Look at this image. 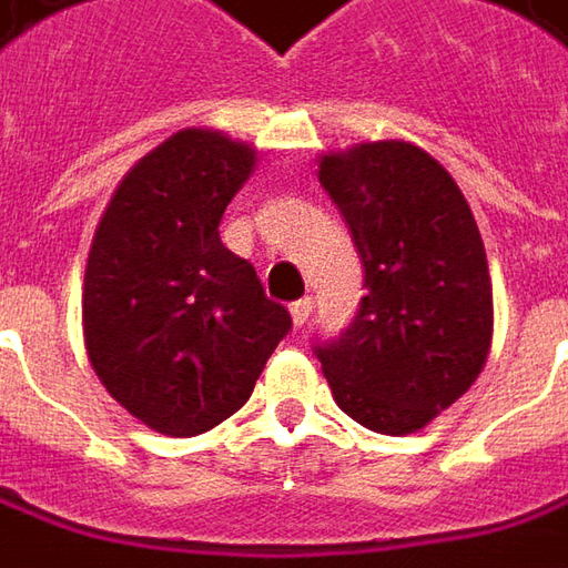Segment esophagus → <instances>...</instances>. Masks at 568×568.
<instances>
[{"label": "esophagus", "instance_id": "1", "mask_svg": "<svg viewBox=\"0 0 568 568\" xmlns=\"http://www.w3.org/2000/svg\"><path fill=\"white\" fill-rule=\"evenodd\" d=\"M288 311H292V320H295V326H304V323L311 320V314H314V298L295 301V304H292Z\"/></svg>", "mask_w": 568, "mask_h": 568}]
</instances>
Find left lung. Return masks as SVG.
Returning a JSON list of instances; mask_svg holds the SVG:
<instances>
[{
	"mask_svg": "<svg viewBox=\"0 0 568 568\" xmlns=\"http://www.w3.org/2000/svg\"><path fill=\"white\" fill-rule=\"evenodd\" d=\"M320 186L364 261L357 316L314 342L335 404L382 435L423 429L476 382L491 348V276L450 173L410 142L323 154Z\"/></svg>",
	"mask_w": 568,
	"mask_h": 568,
	"instance_id": "8db88e82",
	"label": "left lung"
}]
</instances>
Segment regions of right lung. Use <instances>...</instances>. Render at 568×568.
<instances>
[{"label":"right lung","instance_id":"add662e5","mask_svg":"<svg viewBox=\"0 0 568 568\" xmlns=\"http://www.w3.org/2000/svg\"><path fill=\"white\" fill-rule=\"evenodd\" d=\"M254 149L183 130L145 154L108 204L83 283L87 354L149 429L189 438L233 416L292 329L254 267L220 242Z\"/></svg>","mask_w":568,"mask_h":568}]
</instances>
